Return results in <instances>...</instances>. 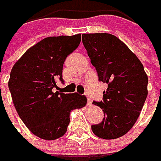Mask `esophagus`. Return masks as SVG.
Wrapping results in <instances>:
<instances>
[{"label":"esophagus","mask_w":161,"mask_h":161,"mask_svg":"<svg viewBox=\"0 0 161 161\" xmlns=\"http://www.w3.org/2000/svg\"><path fill=\"white\" fill-rule=\"evenodd\" d=\"M87 105H92V101L89 98H87Z\"/></svg>","instance_id":"obj_1"}]
</instances>
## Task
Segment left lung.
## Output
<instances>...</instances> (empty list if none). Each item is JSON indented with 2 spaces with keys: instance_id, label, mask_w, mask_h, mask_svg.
Masks as SVG:
<instances>
[{
  "instance_id": "obj_1",
  "label": "left lung",
  "mask_w": 161,
  "mask_h": 161,
  "mask_svg": "<svg viewBox=\"0 0 161 161\" xmlns=\"http://www.w3.org/2000/svg\"><path fill=\"white\" fill-rule=\"evenodd\" d=\"M82 42L99 81L108 85L103 101L93 102L103 109L104 117L91 130L103 139L119 138L140 115L148 93V77L139 58L114 35L85 33Z\"/></svg>"
}]
</instances>
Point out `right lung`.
Wrapping results in <instances>:
<instances>
[{"instance_id":"1","label":"right lung","mask_w":161,"mask_h":161,"mask_svg":"<svg viewBox=\"0 0 161 161\" xmlns=\"http://www.w3.org/2000/svg\"><path fill=\"white\" fill-rule=\"evenodd\" d=\"M81 34L47 37L28 49L12 68L8 82L19 117L36 136L56 140L65 134L71 111L86 104L77 93L56 90L66 58L78 47Z\"/></svg>"}]
</instances>
